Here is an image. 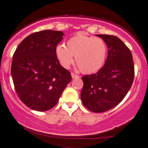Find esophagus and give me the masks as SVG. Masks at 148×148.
Listing matches in <instances>:
<instances>
[{"instance_id": "34e87169", "label": "esophagus", "mask_w": 148, "mask_h": 148, "mask_svg": "<svg viewBox=\"0 0 148 148\" xmlns=\"http://www.w3.org/2000/svg\"><path fill=\"white\" fill-rule=\"evenodd\" d=\"M71 77H72V79H76V78H79V77L78 75H77V74H74V73H71Z\"/></svg>"}]
</instances>
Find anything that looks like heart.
I'll use <instances>...</instances> for the list:
<instances>
[{"mask_svg": "<svg viewBox=\"0 0 148 148\" xmlns=\"http://www.w3.org/2000/svg\"><path fill=\"white\" fill-rule=\"evenodd\" d=\"M56 58L65 69H69L74 62L85 74H92L97 71L103 65L106 58L107 47L101 38L89 36L77 33L68 40L66 47L62 45L56 46Z\"/></svg>", "mask_w": 148, "mask_h": 148, "instance_id": "obj_1", "label": "heart"}]
</instances>
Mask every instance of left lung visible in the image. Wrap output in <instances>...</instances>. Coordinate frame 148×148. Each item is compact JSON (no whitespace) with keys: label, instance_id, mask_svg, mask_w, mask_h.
<instances>
[{"label":"left lung","instance_id":"8db88e82","mask_svg":"<svg viewBox=\"0 0 148 148\" xmlns=\"http://www.w3.org/2000/svg\"><path fill=\"white\" fill-rule=\"evenodd\" d=\"M106 44L108 56L96 74L82 77L81 100L94 112H103L120 103L130 89L134 78V64L130 50L115 36L97 35Z\"/></svg>","mask_w":148,"mask_h":148}]
</instances>
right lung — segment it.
Instances as JSON below:
<instances>
[{
    "label": "right lung",
    "mask_w": 148,
    "mask_h": 148,
    "mask_svg": "<svg viewBox=\"0 0 148 148\" xmlns=\"http://www.w3.org/2000/svg\"><path fill=\"white\" fill-rule=\"evenodd\" d=\"M64 33L42 30L32 33L18 45L12 56L11 74L21 101L38 112L51 110L71 80L60 65L55 50Z\"/></svg>",
    "instance_id": "add662e5"
}]
</instances>
